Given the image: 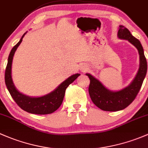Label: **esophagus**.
Instances as JSON below:
<instances>
[{
  "label": "esophagus",
  "mask_w": 148,
  "mask_h": 148,
  "mask_svg": "<svg viewBox=\"0 0 148 148\" xmlns=\"http://www.w3.org/2000/svg\"><path fill=\"white\" fill-rule=\"evenodd\" d=\"M83 72H84V71H83Z\"/></svg>",
  "instance_id": "esophagus-1"
}]
</instances>
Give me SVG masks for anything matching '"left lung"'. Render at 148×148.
Here are the masks:
<instances>
[{"mask_svg":"<svg viewBox=\"0 0 148 148\" xmlns=\"http://www.w3.org/2000/svg\"><path fill=\"white\" fill-rule=\"evenodd\" d=\"M118 36L119 38L127 40L136 47L140 55V68L131 84L118 92L108 90L99 80L91 75L86 74L90 81L88 88L90 97L97 108L105 111L121 110L130 105L139 92L147 73V60L140 40L132 36L128 29L123 25H120Z\"/></svg>","mask_w":148,"mask_h":148,"instance_id":"obj_1","label":"left lung"}]
</instances>
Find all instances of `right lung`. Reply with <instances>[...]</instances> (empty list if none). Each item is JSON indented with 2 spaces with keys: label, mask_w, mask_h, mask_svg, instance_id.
Returning a JSON list of instances; mask_svg holds the SVG:
<instances>
[{
  "label": "right lung",
  "mask_w": 148,
  "mask_h": 148,
  "mask_svg": "<svg viewBox=\"0 0 148 148\" xmlns=\"http://www.w3.org/2000/svg\"><path fill=\"white\" fill-rule=\"evenodd\" d=\"M25 33H24L19 42L12 48L8 59L7 66L5 72V83L10 95L14 101L17 103L21 109L26 112L38 115L51 114L58 109L61 106L65 96L66 88L73 83L80 74H75L68 77L66 80L62 83L53 92L45 96L40 97H30L23 95L15 88L11 78V65L13 56L16 49L23 40Z\"/></svg>",
  "instance_id": "add662e5"
}]
</instances>
